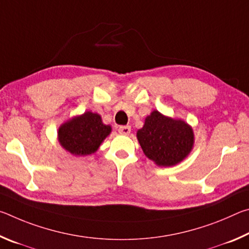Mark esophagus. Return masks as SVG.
Masks as SVG:
<instances>
[{
	"label": "esophagus",
	"mask_w": 249,
	"mask_h": 249,
	"mask_svg": "<svg viewBox=\"0 0 249 249\" xmlns=\"http://www.w3.org/2000/svg\"><path fill=\"white\" fill-rule=\"evenodd\" d=\"M119 133L122 135H129L130 133V126H120L119 127Z\"/></svg>",
	"instance_id": "34e87169"
}]
</instances>
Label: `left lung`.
I'll use <instances>...</instances> for the list:
<instances>
[{
	"label": "left lung",
	"mask_w": 249,
	"mask_h": 249,
	"mask_svg": "<svg viewBox=\"0 0 249 249\" xmlns=\"http://www.w3.org/2000/svg\"><path fill=\"white\" fill-rule=\"evenodd\" d=\"M137 140L145 156L159 167H172L188 157L195 146L192 126L154 109L137 130Z\"/></svg>",
	"instance_id": "8db88e82"
}]
</instances>
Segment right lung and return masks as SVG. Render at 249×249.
I'll list each match as a JSON object with an SVG mask.
<instances>
[{"instance_id":"right-lung-1","label":"right lung","mask_w":249,"mask_h":249,"mask_svg":"<svg viewBox=\"0 0 249 249\" xmlns=\"http://www.w3.org/2000/svg\"><path fill=\"white\" fill-rule=\"evenodd\" d=\"M112 132L98 113L84 112L66 121L58 128V142L65 150L75 157L94 154Z\"/></svg>"}]
</instances>
